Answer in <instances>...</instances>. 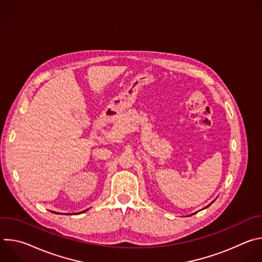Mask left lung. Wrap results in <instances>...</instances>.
<instances>
[{
    "instance_id": "8db88e82",
    "label": "left lung",
    "mask_w": 262,
    "mask_h": 262,
    "mask_svg": "<svg viewBox=\"0 0 262 262\" xmlns=\"http://www.w3.org/2000/svg\"><path fill=\"white\" fill-rule=\"evenodd\" d=\"M211 203H212V202H211ZM211 203H210V204H211ZM210 204H209V205H210ZM209 205H208V206H209ZM206 207H207V206H206Z\"/></svg>"
}]
</instances>
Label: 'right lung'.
<instances>
[{
    "instance_id": "obj_1",
    "label": "right lung",
    "mask_w": 262,
    "mask_h": 262,
    "mask_svg": "<svg viewBox=\"0 0 262 262\" xmlns=\"http://www.w3.org/2000/svg\"><path fill=\"white\" fill-rule=\"evenodd\" d=\"M55 213H57V212H55Z\"/></svg>"
}]
</instances>
